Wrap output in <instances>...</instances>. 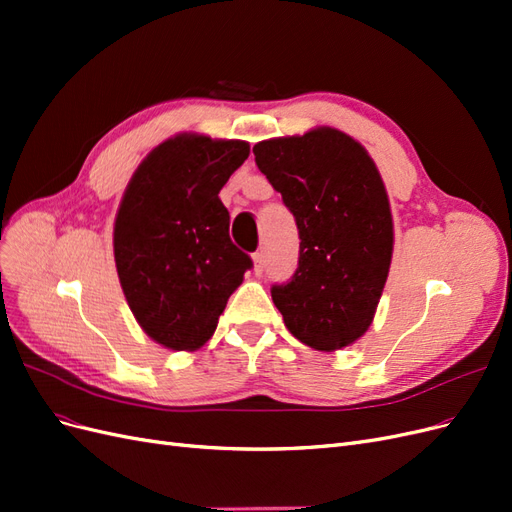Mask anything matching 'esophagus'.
<instances>
[{
	"instance_id": "esophagus-1",
	"label": "esophagus",
	"mask_w": 512,
	"mask_h": 512,
	"mask_svg": "<svg viewBox=\"0 0 512 512\" xmlns=\"http://www.w3.org/2000/svg\"><path fill=\"white\" fill-rule=\"evenodd\" d=\"M252 260H254V273L260 275V273H262V267H265V254L256 252V254L252 256Z\"/></svg>"
}]
</instances>
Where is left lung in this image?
<instances>
[{"mask_svg":"<svg viewBox=\"0 0 512 512\" xmlns=\"http://www.w3.org/2000/svg\"><path fill=\"white\" fill-rule=\"evenodd\" d=\"M254 156L299 228V267L271 288L286 329L320 352L352 346L374 322L393 258L391 203L376 162L329 126L260 141Z\"/></svg>","mask_w":512,"mask_h":512,"instance_id":"obj_1","label":"left lung"}]
</instances>
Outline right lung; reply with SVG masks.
Returning <instances> with one entry per match:
<instances>
[{
    "label": "right lung",
    "mask_w": 512,
    "mask_h": 512,
    "mask_svg": "<svg viewBox=\"0 0 512 512\" xmlns=\"http://www.w3.org/2000/svg\"><path fill=\"white\" fill-rule=\"evenodd\" d=\"M250 143L183 132L138 164L119 203L113 252L136 322L168 350L205 346L252 258L228 237L220 190Z\"/></svg>",
    "instance_id": "1"
}]
</instances>
